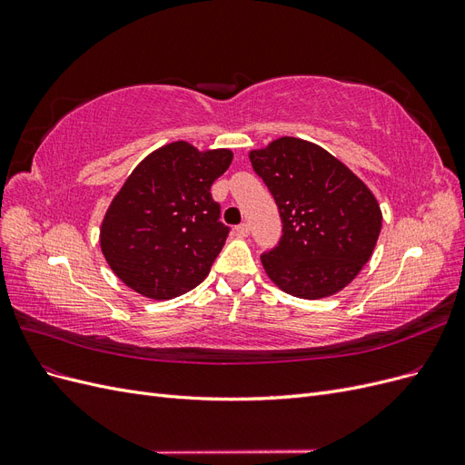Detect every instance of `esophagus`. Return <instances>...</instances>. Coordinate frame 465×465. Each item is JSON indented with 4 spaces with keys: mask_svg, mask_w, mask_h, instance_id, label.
Returning <instances> with one entry per match:
<instances>
[{
    "mask_svg": "<svg viewBox=\"0 0 465 465\" xmlns=\"http://www.w3.org/2000/svg\"><path fill=\"white\" fill-rule=\"evenodd\" d=\"M236 234L238 236H248L250 234V224L248 223H242V224H238V227H236Z\"/></svg>",
    "mask_w": 465,
    "mask_h": 465,
    "instance_id": "esophagus-1",
    "label": "esophagus"
}]
</instances>
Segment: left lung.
I'll use <instances>...</instances> for the list:
<instances>
[{"label":"left lung","mask_w":465,"mask_h":465,"mask_svg":"<svg viewBox=\"0 0 465 465\" xmlns=\"http://www.w3.org/2000/svg\"><path fill=\"white\" fill-rule=\"evenodd\" d=\"M279 207L283 236L262 254L263 270L292 297L340 292L372 256L382 211L369 186L333 154L299 137L250 151Z\"/></svg>","instance_id":"1"}]
</instances>
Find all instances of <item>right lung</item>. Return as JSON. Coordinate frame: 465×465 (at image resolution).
<instances>
[{"label":"right lung","mask_w":465,"mask_h":465,"mask_svg":"<svg viewBox=\"0 0 465 465\" xmlns=\"http://www.w3.org/2000/svg\"><path fill=\"white\" fill-rule=\"evenodd\" d=\"M231 163V149L174 142L134 168L101 224V250L118 279L154 301L202 283L229 234L211 184Z\"/></svg>","instance_id":"1"}]
</instances>
